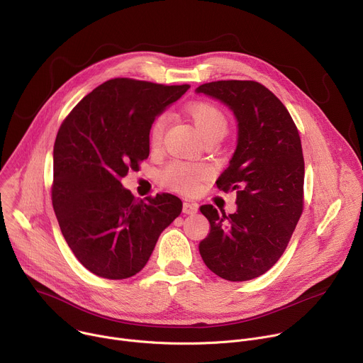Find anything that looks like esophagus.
<instances>
[{
    "label": "esophagus",
    "mask_w": 363,
    "mask_h": 363,
    "mask_svg": "<svg viewBox=\"0 0 363 363\" xmlns=\"http://www.w3.org/2000/svg\"><path fill=\"white\" fill-rule=\"evenodd\" d=\"M182 211H184V214H186V216H192V214H195L196 211H199V206H196V204H189V203H184Z\"/></svg>",
    "instance_id": "1"
}]
</instances>
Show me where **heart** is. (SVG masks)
<instances>
[{"label":"heart","mask_w":363,"mask_h":363,"mask_svg":"<svg viewBox=\"0 0 363 363\" xmlns=\"http://www.w3.org/2000/svg\"><path fill=\"white\" fill-rule=\"evenodd\" d=\"M189 117L192 118L196 130L206 140L213 136H224L227 133V117L225 114L211 103H194L186 108ZM168 124V114H160L155 118L150 127V143L157 145L163 136V131ZM204 177V169L200 167H192L182 162H174L163 171L162 181L171 188L184 192L192 194L200 185L201 178Z\"/></svg>","instance_id":"heart-1"}]
</instances>
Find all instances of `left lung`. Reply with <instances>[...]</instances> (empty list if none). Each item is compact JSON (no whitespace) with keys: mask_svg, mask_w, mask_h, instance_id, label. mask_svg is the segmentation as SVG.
I'll return each mask as SVG.
<instances>
[{"mask_svg":"<svg viewBox=\"0 0 363 363\" xmlns=\"http://www.w3.org/2000/svg\"><path fill=\"white\" fill-rule=\"evenodd\" d=\"M195 92L223 103L238 121L236 150L216 182L238 191V210L225 216L201 206L210 233L200 255L220 278L249 281L278 262L303 213L301 139L285 106L259 82L217 81Z\"/></svg>","mask_w":363,"mask_h":363,"instance_id":"8db88e82","label":"left lung"}]
</instances>
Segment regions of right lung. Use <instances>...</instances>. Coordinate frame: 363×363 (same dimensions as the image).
<instances>
[{
	"label": "right lung",
	"mask_w": 363,
	"mask_h": 363,
	"mask_svg": "<svg viewBox=\"0 0 363 363\" xmlns=\"http://www.w3.org/2000/svg\"><path fill=\"white\" fill-rule=\"evenodd\" d=\"M188 89L110 79L62 123L53 147L52 203L65 240L89 272L107 279L136 275L181 214L178 196L156 194L143 201L121 178L149 156L155 118Z\"/></svg>",
	"instance_id": "right-lung-1"
}]
</instances>
